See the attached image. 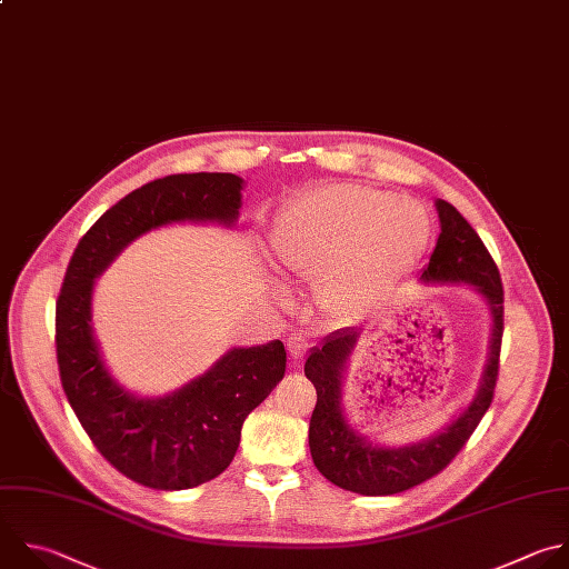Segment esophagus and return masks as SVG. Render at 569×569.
Returning <instances> with one entry per match:
<instances>
[{"label": "esophagus", "mask_w": 569, "mask_h": 569, "mask_svg": "<svg viewBox=\"0 0 569 569\" xmlns=\"http://www.w3.org/2000/svg\"><path fill=\"white\" fill-rule=\"evenodd\" d=\"M308 350V339L303 332H295L288 337V352H290V359L292 361H299Z\"/></svg>", "instance_id": "1"}]
</instances>
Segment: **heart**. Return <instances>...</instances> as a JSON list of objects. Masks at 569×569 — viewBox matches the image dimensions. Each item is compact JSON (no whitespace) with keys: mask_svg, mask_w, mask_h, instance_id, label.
Listing matches in <instances>:
<instances>
[{"mask_svg":"<svg viewBox=\"0 0 569 569\" xmlns=\"http://www.w3.org/2000/svg\"><path fill=\"white\" fill-rule=\"evenodd\" d=\"M429 239L431 219L422 206L335 182L290 201L270 246L281 274L312 281L317 303L348 317L411 272Z\"/></svg>","mask_w":569,"mask_h":569,"instance_id":"obj_1","label":"heart"}]
</instances>
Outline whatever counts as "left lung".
Returning <instances> with one entry per match:
<instances>
[{
  "label": "left lung",
  "instance_id": "8db88e82",
  "mask_svg": "<svg viewBox=\"0 0 569 569\" xmlns=\"http://www.w3.org/2000/svg\"><path fill=\"white\" fill-rule=\"evenodd\" d=\"M436 210L440 219V237L420 281L467 283L487 301L491 315L487 363L473 400L442 431L413 445L382 447L372 445L363 433L348 425L341 405L348 359L361 328H339L315 346L303 366L306 377L317 391L308 431L310 456L326 480L352 493L393 496L433 478L465 447L493 400L502 339L500 274L467 219L442 199L436 201Z\"/></svg>",
  "mask_w": 569,
  "mask_h": 569
}]
</instances>
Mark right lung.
Instances as JSON below:
<instances>
[{"instance_id":"obj_1","label":"right lung","mask_w":569,"mask_h":569,"mask_svg":"<svg viewBox=\"0 0 569 569\" xmlns=\"http://www.w3.org/2000/svg\"><path fill=\"white\" fill-rule=\"evenodd\" d=\"M243 178L201 171L171 173L142 184L109 208L80 239L56 306L60 380L96 449L138 485L180 491L223 473L241 442L246 418L283 380L279 339L230 348L210 370L180 389L140 398L118 385L93 335L96 279L142 234L171 223L232 228Z\"/></svg>"}]
</instances>
